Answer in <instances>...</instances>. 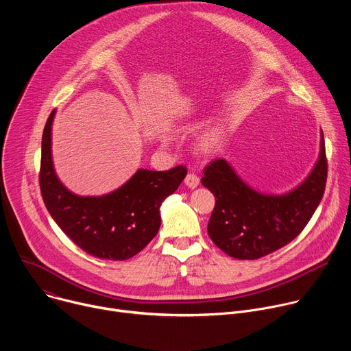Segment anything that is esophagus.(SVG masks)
<instances>
[{"label": "esophagus", "instance_id": "1", "mask_svg": "<svg viewBox=\"0 0 351 351\" xmlns=\"http://www.w3.org/2000/svg\"><path fill=\"white\" fill-rule=\"evenodd\" d=\"M198 183H199V179H198V176L195 175V173H187L186 175V178H184V184L187 186V187H190V189H195L197 186H198Z\"/></svg>", "mask_w": 351, "mask_h": 351}]
</instances>
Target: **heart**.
<instances>
[{
	"label": "heart",
	"instance_id": "b5f03b06",
	"mask_svg": "<svg viewBox=\"0 0 351 351\" xmlns=\"http://www.w3.org/2000/svg\"><path fill=\"white\" fill-rule=\"evenodd\" d=\"M225 137H226V129L223 126H215L213 129H208L198 137L195 143L197 152L204 156H210L215 153L217 149L222 145Z\"/></svg>",
	"mask_w": 351,
	"mask_h": 351
}]
</instances>
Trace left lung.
I'll return each instance as SVG.
<instances>
[{"label":"left lung","mask_w":351,"mask_h":351,"mask_svg":"<svg viewBox=\"0 0 351 351\" xmlns=\"http://www.w3.org/2000/svg\"><path fill=\"white\" fill-rule=\"evenodd\" d=\"M328 176L324 133L319 158L308 178L282 195L263 194L247 186L222 158L204 168L202 179L215 195L208 234L223 253L237 260H257L289 244L306 228L319 206Z\"/></svg>","instance_id":"left-lung-1"}]
</instances>
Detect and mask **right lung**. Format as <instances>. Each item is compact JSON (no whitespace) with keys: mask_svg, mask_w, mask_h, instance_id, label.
<instances>
[{"mask_svg":"<svg viewBox=\"0 0 351 351\" xmlns=\"http://www.w3.org/2000/svg\"><path fill=\"white\" fill-rule=\"evenodd\" d=\"M49 114L43 132L40 190L44 204L62 232L87 254L112 261L129 260L154 239L160 207L184 179L187 169H138L122 187L101 197L71 193L57 178L51 157Z\"/></svg>","mask_w":351,"mask_h":351,"instance_id":"1","label":"right lung"}]
</instances>
